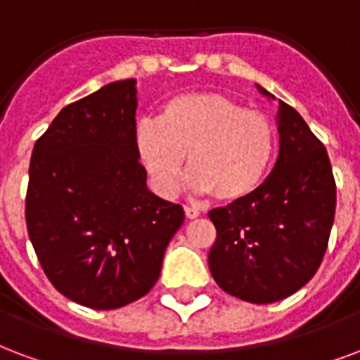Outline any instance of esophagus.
<instances>
[{"label": "esophagus", "mask_w": 360, "mask_h": 360, "mask_svg": "<svg viewBox=\"0 0 360 360\" xmlns=\"http://www.w3.org/2000/svg\"><path fill=\"white\" fill-rule=\"evenodd\" d=\"M185 215H187L188 219H196V217L200 215V210L193 206H185Z\"/></svg>", "instance_id": "34e87169"}]
</instances>
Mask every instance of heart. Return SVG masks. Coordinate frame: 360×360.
I'll use <instances>...</instances> for the list:
<instances>
[{
	"instance_id": "heart-1",
	"label": "heart",
	"mask_w": 360,
	"mask_h": 360,
	"mask_svg": "<svg viewBox=\"0 0 360 360\" xmlns=\"http://www.w3.org/2000/svg\"><path fill=\"white\" fill-rule=\"evenodd\" d=\"M276 127L221 93H187L167 101L158 120L135 127V148L156 191L179 187L187 156L188 187L223 202L246 198L267 177L276 154Z\"/></svg>"
}]
</instances>
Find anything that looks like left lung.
I'll list each match as a JSON object with an SVG mask.
<instances>
[{
    "mask_svg": "<svg viewBox=\"0 0 360 360\" xmlns=\"http://www.w3.org/2000/svg\"><path fill=\"white\" fill-rule=\"evenodd\" d=\"M278 133L281 150L267 179L246 198L207 214L217 231L207 255L212 276L250 303L281 302L315 276L336 215L328 153L282 101Z\"/></svg>",
    "mask_w": 360,
    "mask_h": 360,
    "instance_id": "1",
    "label": "left lung"
}]
</instances>
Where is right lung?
Returning a JSON list of instances; mask_svg holds the SVG:
<instances>
[{"label":"right lung","instance_id":"right-lung-1","mask_svg":"<svg viewBox=\"0 0 360 360\" xmlns=\"http://www.w3.org/2000/svg\"><path fill=\"white\" fill-rule=\"evenodd\" d=\"M135 79L65 106L36 141L26 227L39 265L72 302L118 309L150 292L179 204L146 188L135 148Z\"/></svg>","mask_w":360,"mask_h":360}]
</instances>
